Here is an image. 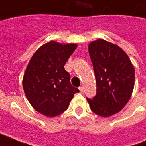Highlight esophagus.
<instances>
[{"label":"esophagus","instance_id":"1","mask_svg":"<svg viewBox=\"0 0 146 146\" xmlns=\"http://www.w3.org/2000/svg\"><path fill=\"white\" fill-rule=\"evenodd\" d=\"M79 90H80V92H81V93H83V92H84V88H83V87H80Z\"/></svg>","mask_w":146,"mask_h":146}]
</instances>
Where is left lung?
Wrapping results in <instances>:
<instances>
[{"label": "left lung", "instance_id": "1", "mask_svg": "<svg viewBox=\"0 0 146 146\" xmlns=\"http://www.w3.org/2000/svg\"><path fill=\"white\" fill-rule=\"evenodd\" d=\"M88 51L95 71L97 92L87 98L93 113L109 117L119 113L131 96L135 68L119 46L102 39L91 42Z\"/></svg>", "mask_w": 146, "mask_h": 146}]
</instances>
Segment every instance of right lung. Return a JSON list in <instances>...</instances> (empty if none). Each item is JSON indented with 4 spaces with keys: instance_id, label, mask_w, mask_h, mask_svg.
<instances>
[{
    "instance_id": "obj_1",
    "label": "right lung",
    "mask_w": 146,
    "mask_h": 146,
    "mask_svg": "<svg viewBox=\"0 0 146 146\" xmlns=\"http://www.w3.org/2000/svg\"><path fill=\"white\" fill-rule=\"evenodd\" d=\"M77 47L50 41L33 54L23 79L25 95L33 109L48 117L67 110L78 88L70 84L64 66Z\"/></svg>"
}]
</instances>
